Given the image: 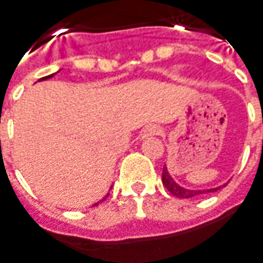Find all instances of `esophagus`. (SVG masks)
<instances>
[{
	"label": "esophagus",
	"mask_w": 263,
	"mask_h": 263,
	"mask_svg": "<svg viewBox=\"0 0 263 263\" xmlns=\"http://www.w3.org/2000/svg\"><path fill=\"white\" fill-rule=\"evenodd\" d=\"M161 134V128L158 125H148L145 128L144 131L141 132V138H149V137H155V135H159Z\"/></svg>",
	"instance_id": "34e87169"
}]
</instances>
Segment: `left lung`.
Returning a JSON list of instances; mask_svg holds the SVG:
<instances>
[{
	"label": "left lung",
	"mask_w": 263,
	"mask_h": 263,
	"mask_svg": "<svg viewBox=\"0 0 263 263\" xmlns=\"http://www.w3.org/2000/svg\"><path fill=\"white\" fill-rule=\"evenodd\" d=\"M162 183L165 188L170 191L171 194L176 198H182V199H188V198H194V196L203 195V194H209V192H216L218 189H221L222 186H225L227 183H223L221 186H216V188L211 189H186L178 185V183L174 181V178L170 175V172L166 170V166H163L162 170Z\"/></svg>",
	"instance_id": "1"
}]
</instances>
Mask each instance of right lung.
I'll list each match as a JSON object with an SVG mask.
<instances>
[{"mask_svg": "<svg viewBox=\"0 0 263 263\" xmlns=\"http://www.w3.org/2000/svg\"><path fill=\"white\" fill-rule=\"evenodd\" d=\"M55 74H51V75H48V77H44V78H41V80H38V81H44V80H48V78H52V77H54ZM111 188H112V186H111ZM106 198V196H105ZM105 198H104V199H105ZM104 199H102V201H104ZM98 203H100V202H97V203H95V205H98Z\"/></svg>", "mask_w": 263, "mask_h": 263, "instance_id": "1", "label": "right lung"}]
</instances>
